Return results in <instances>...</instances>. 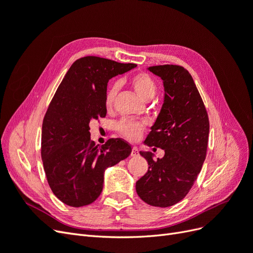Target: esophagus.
Segmentation results:
<instances>
[{
	"label": "esophagus",
	"instance_id": "34e87169",
	"mask_svg": "<svg viewBox=\"0 0 253 253\" xmlns=\"http://www.w3.org/2000/svg\"><path fill=\"white\" fill-rule=\"evenodd\" d=\"M139 155V151H138V149H137L136 147H133V149H132V153H131V156L132 157H137Z\"/></svg>",
	"mask_w": 253,
	"mask_h": 253
}]
</instances>
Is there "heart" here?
Segmentation results:
<instances>
[{"label": "heart", "instance_id": "heart-1", "mask_svg": "<svg viewBox=\"0 0 253 253\" xmlns=\"http://www.w3.org/2000/svg\"><path fill=\"white\" fill-rule=\"evenodd\" d=\"M131 85L135 93L138 95L143 101H150L156 94V84L147 74H137L131 79ZM117 94V85H113L106 93L105 105L111 108L115 96ZM117 131L121 136L128 140H136L139 138L143 131V124L127 120H121L117 126Z\"/></svg>", "mask_w": 253, "mask_h": 253}]
</instances>
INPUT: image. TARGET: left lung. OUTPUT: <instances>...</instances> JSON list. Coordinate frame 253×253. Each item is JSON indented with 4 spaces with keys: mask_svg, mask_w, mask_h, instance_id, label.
I'll use <instances>...</instances> for the list:
<instances>
[{
    "mask_svg": "<svg viewBox=\"0 0 253 253\" xmlns=\"http://www.w3.org/2000/svg\"><path fill=\"white\" fill-rule=\"evenodd\" d=\"M163 80L164 103L144 140L165 150L163 158L140 151L149 170L136 182V192L151 206L170 207L186 197L206 159L209 119L189 72L179 65L150 66Z\"/></svg>",
    "mask_w": 253,
    "mask_h": 253,
    "instance_id": "8db88e82",
    "label": "left lung"
}]
</instances>
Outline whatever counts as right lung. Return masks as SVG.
<instances>
[{"label":"right lung","mask_w":253,"mask_h":253,"mask_svg":"<svg viewBox=\"0 0 253 253\" xmlns=\"http://www.w3.org/2000/svg\"><path fill=\"white\" fill-rule=\"evenodd\" d=\"M136 66L83 57L60 83L43 120L41 156L52 193L65 205L78 208L95 202L102 192L105 170L131 154V145L120 138L96 145L89 124L105 117L109 80Z\"/></svg>","instance_id":"add662e5"}]
</instances>
